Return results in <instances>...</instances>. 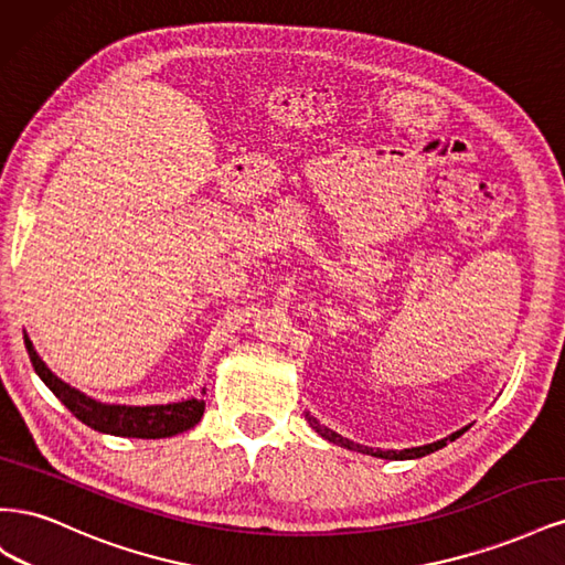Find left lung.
I'll use <instances>...</instances> for the list:
<instances>
[{"label": "left lung", "mask_w": 565, "mask_h": 565, "mask_svg": "<svg viewBox=\"0 0 565 565\" xmlns=\"http://www.w3.org/2000/svg\"><path fill=\"white\" fill-rule=\"evenodd\" d=\"M306 419H309V424H311V429H316V434H320L324 440H330V443H334V446H341V448H347V450H353V452H363V455H372V457H382V459H417V457H424V455H431L434 450H440L443 446H446V440L448 438H443V440H436V443H429V446H419V448H407V450H374V448H367V446H361V443H353V440H349V438H344V436H339L337 431H332V429H328V426H322L316 417H311L309 413H306ZM461 431H457V434H452L450 436V440L452 438H457Z\"/></svg>", "instance_id": "1"}]
</instances>
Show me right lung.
<instances>
[{
  "label": "right lung",
  "instance_id": "1",
  "mask_svg": "<svg viewBox=\"0 0 565 565\" xmlns=\"http://www.w3.org/2000/svg\"><path fill=\"white\" fill-rule=\"evenodd\" d=\"M23 339H25L30 363L40 374V380L54 391V396L71 409L82 424L92 426L94 431L110 434V436H127V438H169V436L193 429L204 413V401L200 398L169 403V405H143V407L98 403L89 396H84L82 391L73 388L71 384L58 380L56 374L44 365V361L38 355L28 334Z\"/></svg>",
  "mask_w": 565,
  "mask_h": 565
}]
</instances>
